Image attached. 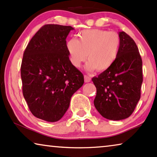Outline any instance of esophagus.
<instances>
[{
	"instance_id": "esophagus-1",
	"label": "esophagus",
	"mask_w": 157,
	"mask_h": 157,
	"mask_svg": "<svg viewBox=\"0 0 157 157\" xmlns=\"http://www.w3.org/2000/svg\"><path fill=\"white\" fill-rule=\"evenodd\" d=\"M84 81L86 83H89L91 81V78L89 76H86V75H85L84 76Z\"/></svg>"
}]
</instances>
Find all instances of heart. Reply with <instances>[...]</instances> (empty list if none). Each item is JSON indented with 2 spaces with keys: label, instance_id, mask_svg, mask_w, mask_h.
Segmentation results:
<instances>
[{
  "label": "heart",
  "instance_id": "obj_1",
  "mask_svg": "<svg viewBox=\"0 0 157 157\" xmlns=\"http://www.w3.org/2000/svg\"><path fill=\"white\" fill-rule=\"evenodd\" d=\"M78 40L71 38L66 43L71 63L79 68L87 59L86 68L88 71L108 70L119 53L121 39L119 34L102 29L83 30L79 33Z\"/></svg>",
  "mask_w": 157,
  "mask_h": 157
}]
</instances>
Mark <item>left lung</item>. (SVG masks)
Masks as SVG:
<instances>
[{
	"mask_svg": "<svg viewBox=\"0 0 157 157\" xmlns=\"http://www.w3.org/2000/svg\"><path fill=\"white\" fill-rule=\"evenodd\" d=\"M117 59L108 70L92 78L96 88L94 106L103 117L119 121L129 117L141 97L142 60L134 40L125 32Z\"/></svg>",
	"mask_w": 157,
	"mask_h": 157,
	"instance_id": "left-lung-1",
	"label": "left lung"
}]
</instances>
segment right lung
<instances>
[{
  "instance_id": "right-lung-1",
  "label": "right lung",
  "mask_w": 157,
  "mask_h": 157,
  "mask_svg": "<svg viewBox=\"0 0 157 157\" xmlns=\"http://www.w3.org/2000/svg\"><path fill=\"white\" fill-rule=\"evenodd\" d=\"M74 28L47 24L38 30L23 53L21 67L23 94L38 119L56 122L68 110L71 98L83 84L66 50V38Z\"/></svg>"
}]
</instances>
